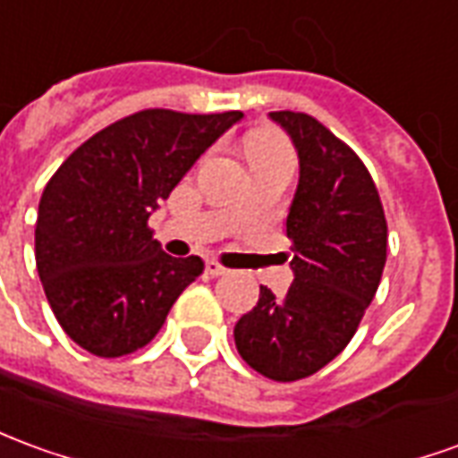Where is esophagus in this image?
Listing matches in <instances>:
<instances>
[{
	"label": "esophagus",
	"mask_w": 458,
	"mask_h": 458,
	"mask_svg": "<svg viewBox=\"0 0 458 458\" xmlns=\"http://www.w3.org/2000/svg\"><path fill=\"white\" fill-rule=\"evenodd\" d=\"M206 273L210 275V277H218V275H225V273H228V270H225V267H223L220 262L206 260Z\"/></svg>",
	"instance_id": "1"
}]
</instances>
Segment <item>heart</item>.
Listing matches in <instances>:
<instances>
[{
    "instance_id": "obj_1",
    "label": "heart",
    "mask_w": 458,
    "mask_h": 458,
    "mask_svg": "<svg viewBox=\"0 0 458 458\" xmlns=\"http://www.w3.org/2000/svg\"><path fill=\"white\" fill-rule=\"evenodd\" d=\"M245 153H248L252 168H260V165H290L293 168V153L287 148V143L273 131L252 133L245 143Z\"/></svg>"
}]
</instances>
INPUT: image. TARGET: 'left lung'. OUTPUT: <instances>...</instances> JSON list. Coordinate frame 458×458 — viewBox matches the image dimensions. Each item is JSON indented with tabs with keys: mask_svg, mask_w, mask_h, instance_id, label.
Segmentation results:
<instances>
[{
	"mask_svg": "<svg viewBox=\"0 0 458 458\" xmlns=\"http://www.w3.org/2000/svg\"><path fill=\"white\" fill-rule=\"evenodd\" d=\"M295 146L300 178L287 210V295L260 300L233 329L240 357L275 382L310 377L340 354L374 300L386 262V220L364 163L319 121L267 114Z\"/></svg>",
	"mask_w": 458,
	"mask_h": 458,
	"instance_id": "1",
	"label": "left lung"
}]
</instances>
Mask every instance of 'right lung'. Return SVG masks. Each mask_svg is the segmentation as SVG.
I'll list each match as a JSON object with an SVG mask.
<instances>
[{
    "mask_svg": "<svg viewBox=\"0 0 458 458\" xmlns=\"http://www.w3.org/2000/svg\"><path fill=\"white\" fill-rule=\"evenodd\" d=\"M240 118V111H139L81 143L47 183L34 233L37 270L79 347L96 357L140 350L203 273L196 255H165L148 218Z\"/></svg>",
    "mask_w": 458,
    "mask_h": 458,
    "instance_id": "obj_1",
    "label": "right lung"
}]
</instances>
